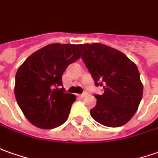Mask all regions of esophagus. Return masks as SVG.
Masks as SVG:
<instances>
[{
    "mask_svg": "<svg viewBox=\"0 0 158 158\" xmlns=\"http://www.w3.org/2000/svg\"><path fill=\"white\" fill-rule=\"evenodd\" d=\"M87 94H88V93H87V92H84V93H82L81 94H80L79 96H80L81 98H84Z\"/></svg>",
    "mask_w": 158,
    "mask_h": 158,
    "instance_id": "esophagus-1",
    "label": "esophagus"
}]
</instances>
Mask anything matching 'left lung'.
I'll return each instance as SVG.
<instances>
[{
	"label": "left lung",
	"instance_id": "8db88e82",
	"mask_svg": "<svg viewBox=\"0 0 158 158\" xmlns=\"http://www.w3.org/2000/svg\"><path fill=\"white\" fill-rule=\"evenodd\" d=\"M81 59L96 86L104 93L94 94L96 106L92 118L103 126L118 127L127 124L138 110L143 96V84L137 65L118 50L106 44H79Z\"/></svg>",
	"mask_w": 158,
	"mask_h": 158
}]
</instances>
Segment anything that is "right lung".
<instances>
[{"instance_id":"obj_1","label":"right lung","mask_w":158,"mask_h":158,"mask_svg":"<svg viewBox=\"0 0 158 158\" xmlns=\"http://www.w3.org/2000/svg\"><path fill=\"white\" fill-rule=\"evenodd\" d=\"M81 56L79 44H51L32 53L19 66L15 98L33 126L52 129L67 120L76 95L65 93L62 76Z\"/></svg>"}]
</instances>
